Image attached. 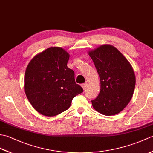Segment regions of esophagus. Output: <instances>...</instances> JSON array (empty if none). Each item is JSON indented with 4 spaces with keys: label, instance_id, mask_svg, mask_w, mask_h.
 <instances>
[{
    "label": "esophagus",
    "instance_id": "34e87169",
    "mask_svg": "<svg viewBox=\"0 0 153 153\" xmlns=\"http://www.w3.org/2000/svg\"><path fill=\"white\" fill-rule=\"evenodd\" d=\"M82 87H83V89L84 90H85V89L87 88V83H83V84H82Z\"/></svg>",
    "mask_w": 153,
    "mask_h": 153
}]
</instances>
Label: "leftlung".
<instances>
[{
    "mask_svg": "<svg viewBox=\"0 0 153 153\" xmlns=\"http://www.w3.org/2000/svg\"><path fill=\"white\" fill-rule=\"evenodd\" d=\"M89 54L100 80V93L91 100L93 108L106 116L117 114L128 105L134 94V70L123 54L111 45H101Z\"/></svg>",
    "mask_w": 153,
    "mask_h": 153,
    "instance_id": "obj_1",
    "label": "left lung"
}]
</instances>
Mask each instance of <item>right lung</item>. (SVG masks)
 Masks as SVG:
<instances>
[{
  "instance_id": "right-lung-1",
  "label": "right lung",
  "mask_w": 153,
  "mask_h": 153,
  "mask_svg": "<svg viewBox=\"0 0 153 153\" xmlns=\"http://www.w3.org/2000/svg\"><path fill=\"white\" fill-rule=\"evenodd\" d=\"M70 56L60 47H50L29 63L24 90L32 106L42 115L54 116L68 110L71 100L83 90L67 66Z\"/></svg>"
}]
</instances>
